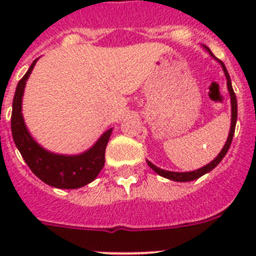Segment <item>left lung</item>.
Masks as SVG:
<instances>
[{
    "label": "left lung",
    "mask_w": 256,
    "mask_h": 256,
    "mask_svg": "<svg viewBox=\"0 0 256 256\" xmlns=\"http://www.w3.org/2000/svg\"><path fill=\"white\" fill-rule=\"evenodd\" d=\"M202 47H204V50H206V52H209V55L212 56L214 60H216L219 64H220L222 69H223V72H224L226 79H227V88H228V92H230V133H228V138H227V141H226L224 146H223V148H222V151L218 154V156H216V159L212 160V162H210L209 164L204 165L202 168L196 169V170H192V172L164 170V169L159 168V166H156V165H154L152 162H148V166H150V168L152 169L154 172H156V173L159 174V176H162V177L168 178V180H174V182H190V180H198V178H200L201 176H204V174L209 173L210 170H212V169L216 168V165H218L219 162H222V159L224 158L226 154H227L228 148H230V142H232V138H234V128H236L237 100H236V94H234V88H232V83H230V74H228V72H227V69H226L224 64H223L220 60H218L216 56L212 55V52L210 51L209 47H206V46H202Z\"/></svg>",
    "instance_id": "obj_1"
}]
</instances>
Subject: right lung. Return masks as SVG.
<instances>
[{
  "label": "right lung",
  "instance_id": "right-lung-1",
  "mask_svg": "<svg viewBox=\"0 0 256 256\" xmlns=\"http://www.w3.org/2000/svg\"><path fill=\"white\" fill-rule=\"evenodd\" d=\"M38 58L29 66L26 76L16 86L12 101L11 132L18 150L30 170L44 183L56 188L76 190L86 186L96 180L105 165V150L112 128L102 133L96 144L78 155H61L51 152L40 146L29 133L22 112V94L26 80L30 76Z\"/></svg>",
  "mask_w": 256,
  "mask_h": 256
}]
</instances>
